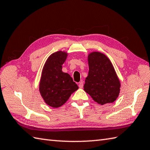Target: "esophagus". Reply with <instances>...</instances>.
Returning <instances> with one entry per match:
<instances>
[{"instance_id":"esophagus-1","label":"esophagus","mask_w":150,"mask_h":150,"mask_svg":"<svg viewBox=\"0 0 150 150\" xmlns=\"http://www.w3.org/2000/svg\"><path fill=\"white\" fill-rule=\"evenodd\" d=\"M79 88H83V81H81V82H80V83H79Z\"/></svg>"}]
</instances>
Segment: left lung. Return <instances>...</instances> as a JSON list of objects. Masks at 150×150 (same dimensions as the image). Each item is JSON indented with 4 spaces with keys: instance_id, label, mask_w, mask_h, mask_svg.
<instances>
[{
    "instance_id": "8db88e82",
    "label": "left lung",
    "mask_w": 150,
    "mask_h": 150,
    "mask_svg": "<svg viewBox=\"0 0 150 150\" xmlns=\"http://www.w3.org/2000/svg\"><path fill=\"white\" fill-rule=\"evenodd\" d=\"M89 71L84 90L99 104L105 105L116 100L120 91V82L110 60L99 52L88 56Z\"/></svg>"
}]
</instances>
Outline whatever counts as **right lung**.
<instances>
[{"instance_id": "obj_1", "label": "right lung", "mask_w": 150, "mask_h": 150, "mask_svg": "<svg viewBox=\"0 0 150 150\" xmlns=\"http://www.w3.org/2000/svg\"><path fill=\"white\" fill-rule=\"evenodd\" d=\"M67 53L57 51L50 55L42 69L39 90L49 106L58 108L68 100L79 87L68 73L62 71Z\"/></svg>"}]
</instances>
